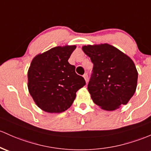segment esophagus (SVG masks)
<instances>
[{
    "label": "esophagus",
    "mask_w": 151,
    "mask_h": 151,
    "mask_svg": "<svg viewBox=\"0 0 151 151\" xmlns=\"http://www.w3.org/2000/svg\"><path fill=\"white\" fill-rule=\"evenodd\" d=\"M83 77H84V79H85V81H86V82H88V80H89V78H88V74H87V73H86V74H84V75H83Z\"/></svg>",
    "instance_id": "esophagus-1"
}]
</instances>
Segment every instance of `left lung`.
Returning a JSON list of instances; mask_svg holds the SVG:
<instances>
[{"label":"left lung","instance_id":"1","mask_svg":"<svg viewBox=\"0 0 151 151\" xmlns=\"http://www.w3.org/2000/svg\"><path fill=\"white\" fill-rule=\"evenodd\" d=\"M93 69L87 86L92 100L105 110L126 105L137 87V72L128 56L107 44L82 46Z\"/></svg>","mask_w":151,"mask_h":151}]
</instances>
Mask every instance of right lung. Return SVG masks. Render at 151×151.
Returning a JSON list of instances; mask_svg holds the SVG:
<instances>
[{
	"label": "right lung",
	"instance_id": "add662e5",
	"mask_svg": "<svg viewBox=\"0 0 151 151\" xmlns=\"http://www.w3.org/2000/svg\"><path fill=\"white\" fill-rule=\"evenodd\" d=\"M76 46H57L38 54L28 71V88L39 108L60 113L71 107L76 92L86 84L68 62Z\"/></svg>",
	"mask_w": 151,
	"mask_h": 151
}]
</instances>
